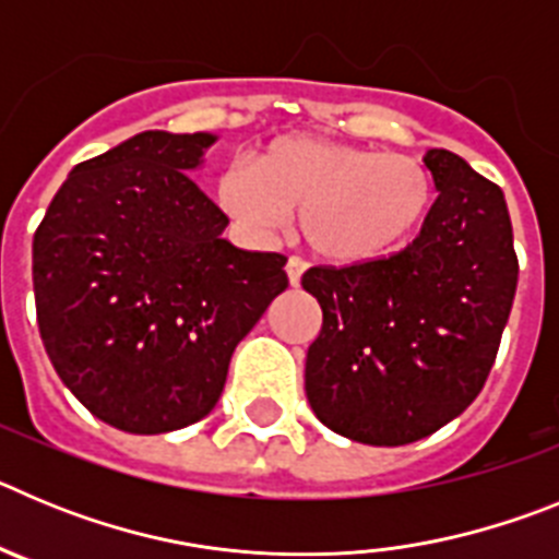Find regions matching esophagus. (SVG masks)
<instances>
[{
    "instance_id": "obj_1",
    "label": "esophagus",
    "mask_w": 559,
    "mask_h": 559,
    "mask_svg": "<svg viewBox=\"0 0 559 559\" xmlns=\"http://www.w3.org/2000/svg\"><path fill=\"white\" fill-rule=\"evenodd\" d=\"M305 269H308V263H305V260H299V257H290L288 265H285V271H288V283L294 285V288H296V285H299V283H302Z\"/></svg>"
}]
</instances>
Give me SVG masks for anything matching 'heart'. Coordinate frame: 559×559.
I'll list each match as a JSON object with an SVG mask.
<instances>
[{
	"instance_id": "obj_1",
	"label": "heart",
	"mask_w": 559,
	"mask_h": 559,
	"mask_svg": "<svg viewBox=\"0 0 559 559\" xmlns=\"http://www.w3.org/2000/svg\"><path fill=\"white\" fill-rule=\"evenodd\" d=\"M229 218L254 235L299 229L330 263H369L403 246L433 204L431 170L406 153H374L349 142L290 133L229 165L218 179Z\"/></svg>"
}]
</instances>
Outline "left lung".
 I'll return each instance as SVG.
<instances>
[{
    "instance_id": "left-lung-1",
    "label": "left lung",
    "mask_w": 559,
    "mask_h": 559,
    "mask_svg": "<svg viewBox=\"0 0 559 559\" xmlns=\"http://www.w3.org/2000/svg\"><path fill=\"white\" fill-rule=\"evenodd\" d=\"M439 195L403 251L308 269L322 305L305 392L330 431L397 448L451 423L481 392L518 288L501 187L442 147L426 153Z\"/></svg>"
}]
</instances>
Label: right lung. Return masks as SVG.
Here are the masks:
<instances>
[{
	"label": "right lung",
	"mask_w": 559,
	"mask_h": 559,
	"mask_svg": "<svg viewBox=\"0 0 559 559\" xmlns=\"http://www.w3.org/2000/svg\"><path fill=\"white\" fill-rule=\"evenodd\" d=\"M215 133L142 131L72 167L33 237L36 316L63 386L128 433L199 423L235 347L288 288L187 173Z\"/></svg>",
	"instance_id": "1"
}]
</instances>
